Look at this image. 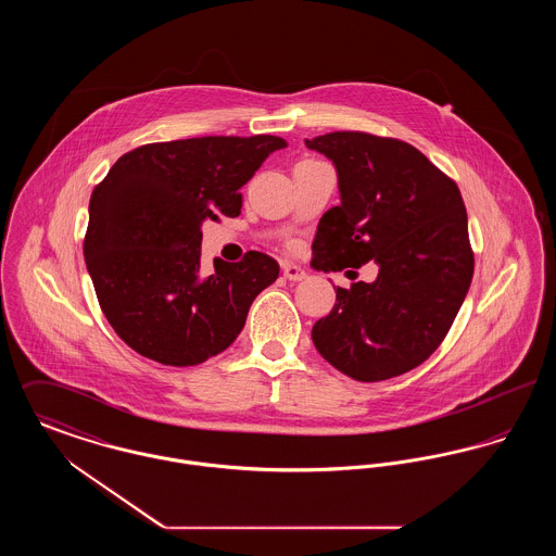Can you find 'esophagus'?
<instances>
[{
	"mask_svg": "<svg viewBox=\"0 0 556 556\" xmlns=\"http://www.w3.org/2000/svg\"><path fill=\"white\" fill-rule=\"evenodd\" d=\"M283 277L290 279V281H302V279H306V270L298 265L288 263V265H283Z\"/></svg>",
	"mask_w": 556,
	"mask_h": 556,
	"instance_id": "1",
	"label": "esophagus"
}]
</instances>
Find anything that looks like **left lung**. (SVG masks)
Listing matches in <instances>:
<instances>
[{"instance_id": "1", "label": "left lung", "mask_w": 556, "mask_h": 556, "mask_svg": "<svg viewBox=\"0 0 556 556\" xmlns=\"http://www.w3.org/2000/svg\"><path fill=\"white\" fill-rule=\"evenodd\" d=\"M306 148L333 160L342 195L318 220L313 266H379L372 283L336 290L331 313L313 327L318 354L356 381L419 367L444 342L473 279L458 186L394 137L336 131Z\"/></svg>"}]
</instances>
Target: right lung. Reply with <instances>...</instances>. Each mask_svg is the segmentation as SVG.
<instances>
[{
  "label": "right lung",
  "instance_id": "obj_1",
  "mask_svg": "<svg viewBox=\"0 0 556 556\" xmlns=\"http://www.w3.org/2000/svg\"><path fill=\"white\" fill-rule=\"evenodd\" d=\"M286 146L275 135L146 143L96 186L83 254L102 313L137 354L191 367L236 342L279 265L248 252L239 263L216 258L202 277V223L239 216V187Z\"/></svg>",
  "mask_w": 556,
  "mask_h": 556
}]
</instances>
